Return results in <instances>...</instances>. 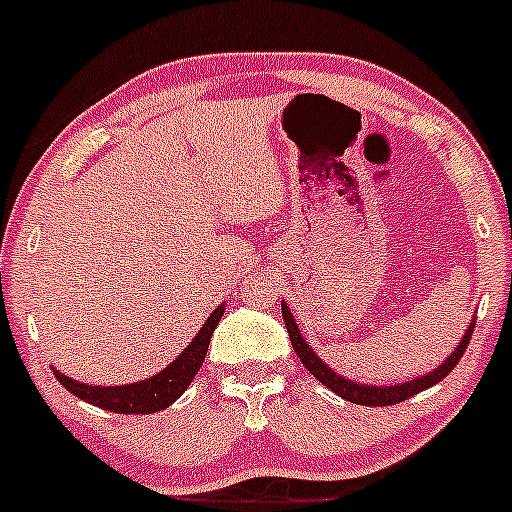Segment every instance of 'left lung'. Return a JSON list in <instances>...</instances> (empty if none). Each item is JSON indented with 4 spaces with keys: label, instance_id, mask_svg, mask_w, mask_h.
Masks as SVG:
<instances>
[{
    "label": "left lung",
    "instance_id": "left-lung-1",
    "mask_svg": "<svg viewBox=\"0 0 512 512\" xmlns=\"http://www.w3.org/2000/svg\"><path fill=\"white\" fill-rule=\"evenodd\" d=\"M281 310H283V323H286V330H288V337H291V342H293L295 355H298L300 362L308 367V372L313 374L318 382H323L325 387L333 389L337 397L347 399V402H352V404H362V407H389V404L404 402V399H409V397H414V394L424 392V389L434 387V384L441 382V379H444L446 374L456 367V362L461 360L463 352H466V347H468V340H471L473 328H476V318H473L471 325H468V330L463 333L461 342L453 347L451 355L446 357V360L441 362L436 370L421 374V377H414V379H409V382H402V384H397V382L394 384H362V382H355V379H347V377H342V374H337L333 367H328L318 355H315L313 347L305 342L303 333H300L298 323H295V318H293V313H291V308H288L286 300H281Z\"/></svg>",
    "mask_w": 512,
    "mask_h": 512
}]
</instances>
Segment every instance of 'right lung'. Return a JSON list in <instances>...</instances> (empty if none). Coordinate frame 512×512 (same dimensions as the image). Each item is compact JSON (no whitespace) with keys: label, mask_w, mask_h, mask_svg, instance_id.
I'll use <instances>...</instances> for the list:
<instances>
[{"label":"right lung","mask_w":512,"mask_h":512,"mask_svg":"<svg viewBox=\"0 0 512 512\" xmlns=\"http://www.w3.org/2000/svg\"><path fill=\"white\" fill-rule=\"evenodd\" d=\"M224 310H226V303L217 305V310H214V313L207 318V323L199 328V333L194 335V340L179 352L177 360H172L165 370L142 379V382L118 384V387H100V384L76 382V379L66 377V374L59 370H54V374L68 392L76 394V397L83 399V402L93 404V407L105 409V412H115V414L162 412V409L170 407L172 402H177V399L182 397L184 389L192 384L194 374L199 372L204 357H207L209 340H212V333L219 325Z\"/></svg>","instance_id":"right-lung-1"}]
</instances>
